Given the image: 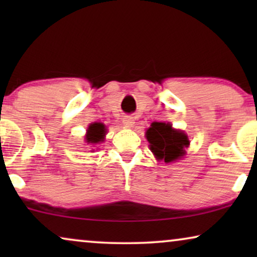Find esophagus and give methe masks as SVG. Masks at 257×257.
<instances>
[{"label":"esophagus","mask_w":257,"mask_h":257,"mask_svg":"<svg viewBox=\"0 0 257 257\" xmlns=\"http://www.w3.org/2000/svg\"><path fill=\"white\" fill-rule=\"evenodd\" d=\"M122 124H124L126 127H133V125H135V119L131 115H124V118H122Z\"/></svg>","instance_id":"obj_1"}]
</instances>
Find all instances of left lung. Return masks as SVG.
I'll return each mask as SVG.
<instances>
[{
  "label": "left lung",
  "instance_id": "8db88e82",
  "mask_svg": "<svg viewBox=\"0 0 257 257\" xmlns=\"http://www.w3.org/2000/svg\"><path fill=\"white\" fill-rule=\"evenodd\" d=\"M146 138L154 157L166 164L181 159L189 145L187 135L172 127L170 122H152L146 131Z\"/></svg>",
  "mask_w": 257,
  "mask_h": 257
}]
</instances>
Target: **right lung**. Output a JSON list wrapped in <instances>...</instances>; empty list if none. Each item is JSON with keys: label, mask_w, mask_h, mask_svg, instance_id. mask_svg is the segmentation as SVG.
Returning a JSON list of instances; mask_svg holds the SVG:
<instances>
[{"label": "right lung", "mask_w": 257, "mask_h": 257, "mask_svg": "<svg viewBox=\"0 0 257 257\" xmlns=\"http://www.w3.org/2000/svg\"><path fill=\"white\" fill-rule=\"evenodd\" d=\"M105 135H106L105 125L101 124V122H93V124H91L89 126V128H87L85 140L87 144L96 145V144L104 142Z\"/></svg>", "instance_id": "1"}]
</instances>
